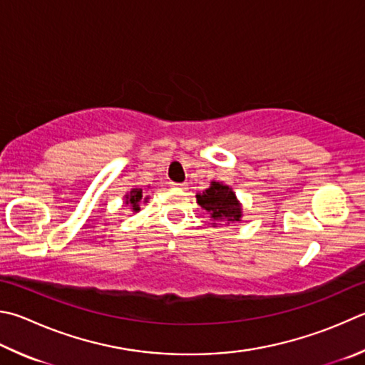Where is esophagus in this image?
<instances>
[{"label": "esophagus", "mask_w": 365, "mask_h": 365, "mask_svg": "<svg viewBox=\"0 0 365 365\" xmlns=\"http://www.w3.org/2000/svg\"><path fill=\"white\" fill-rule=\"evenodd\" d=\"M170 185H172V187H174V188H180V190H185V188L188 187L187 183H170Z\"/></svg>", "instance_id": "1"}]
</instances>
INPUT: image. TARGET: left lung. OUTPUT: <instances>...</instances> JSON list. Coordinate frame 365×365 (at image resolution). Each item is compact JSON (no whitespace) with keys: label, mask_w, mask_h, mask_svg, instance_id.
Instances as JSON below:
<instances>
[{"label":"left lung","mask_w":365,"mask_h":365,"mask_svg":"<svg viewBox=\"0 0 365 365\" xmlns=\"http://www.w3.org/2000/svg\"><path fill=\"white\" fill-rule=\"evenodd\" d=\"M196 201L204 210L209 212L210 218H214L217 222H241V202L237 201L235 191L228 185L210 182V187L207 190L196 195Z\"/></svg>","instance_id":"obj_1"}]
</instances>
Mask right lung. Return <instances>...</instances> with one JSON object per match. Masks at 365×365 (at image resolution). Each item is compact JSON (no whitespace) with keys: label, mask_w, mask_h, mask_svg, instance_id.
<instances>
[{"label":"right lung","mask_w":365,"mask_h":365,"mask_svg":"<svg viewBox=\"0 0 365 365\" xmlns=\"http://www.w3.org/2000/svg\"><path fill=\"white\" fill-rule=\"evenodd\" d=\"M124 197H125V204L130 205L132 210H134V212L140 210V201L143 197L142 188H132L130 193H128ZM145 200H148V197H145Z\"/></svg>","instance_id":"1"}]
</instances>
